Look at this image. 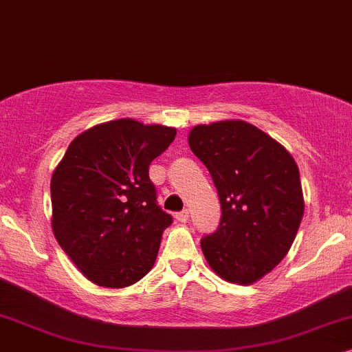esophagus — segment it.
<instances>
[{
    "instance_id": "obj_1",
    "label": "esophagus",
    "mask_w": 352,
    "mask_h": 352,
    "mask_svg": "<svg viewBox=\"0 0 352 352\" xmlns=\"http://www.w3.org/2000/svg\"><path fill=\"white\" fill-rule=\"evenodd\" d=\"M188 219H190V214H188V210H182V212H177L175 214V220L177 222H182V223H186L188 222Z\"/></svg>"
}]
</instances>
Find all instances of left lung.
I'll return each mask as SVG.
<instances>
[{
	"instance_id": "1",
	"label": "left lung",
	"mask_w": 352,
	"mask_h": 352,
	"mask_svg": "<svg viewBox=\"0 0 352 352\" xmlns=\"http://www.w3.org/2000/svg\"><path fill=\"white\" fill-rule=\"evenodd\" d=\"M188 144L219 191L222 219L201 240L210 269L225 282L251 285L288 254L304 214L292 154L250 122L195 125Z\"/></svg>"
}]
</instances>
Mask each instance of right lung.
Listing matches in <instances>:
<instances>
[{"mask_svg": "<svg viewBox=\"0 0 352 352\" xmlns=\"http://www.w3.org/2000/svg\"><path fill=\"white\" fill-rule=\"evenodd\" d=\"M175 135L135 119L104 122L75 137L56 166L53 233L98 287H130L153 269L172 217L156 204L148 168Z\"/></svg>", "mask_w": 352, "mask_h": 352, "instance_id": "right-lung-1", "label": "right lung"}]
</instances>
